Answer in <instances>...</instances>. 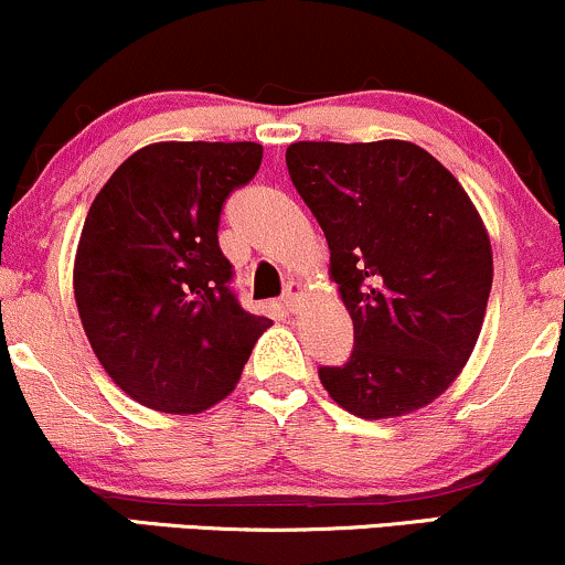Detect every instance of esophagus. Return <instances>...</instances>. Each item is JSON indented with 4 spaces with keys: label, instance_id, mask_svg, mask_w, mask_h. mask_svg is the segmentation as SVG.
Here are the masks:
<instances>
[{
    "label": "esophagus",
    "instance_id": "34e87169",
    "mask_svg": "<svg viewBox=\"0 0 565 565\" xmlns=\"http://www.w3.org/2000/svg\"><path fill=\"white\" fill-rule=\"evenodd\" d=\"M305 297V287L300 281H289L287 289H284V305L291 310V313H297L300 310V302Z\"/></svg>",
    "mask_w": 565,
    "mask_h": 565
}]
</instances>
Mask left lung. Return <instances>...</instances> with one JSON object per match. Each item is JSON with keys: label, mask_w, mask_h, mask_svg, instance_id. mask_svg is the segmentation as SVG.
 Returning <instances> with one entry per match:
<instances>
[{"label": "left lung", "mask_w": 565, "mask_h": 565, "mask_svg": "<svg viewBox=\"0 0 565 565\" xmlns=\"http://www.w3.org/2000/svg\"><path fill=\"white\" fill-rule=\"evenodd\" d=\"M287 167L353 319V353L321 366V385L361 419L427 406L468 364L483 327L494 260L476 204L406 140L291 142Z\"/></svg>", "instance_id": "1"}]
</instances>
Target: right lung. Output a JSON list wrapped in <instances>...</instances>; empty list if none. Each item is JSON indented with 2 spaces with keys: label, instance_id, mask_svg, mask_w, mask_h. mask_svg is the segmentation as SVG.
Returning <instances> with one entry per match:
<instances>
[{
  "label": "right lung",
  "instance_id": "obj_1",
  "mask_svg": "<svg viewBox=\"0 0 565 565\" xmlns=\"http://www.w3.org/2000/svg\"><path fill=\"white\" fill-rule=\"evenodd\" d=\"M260 161V142H153L89 206L74 260L76 308L108 377L142 406H215L274 323L238 305L217 244L225 199Z\"/></svg>",
  "mask_w": 565,
  "mask_h": 565
}]
</instances>
